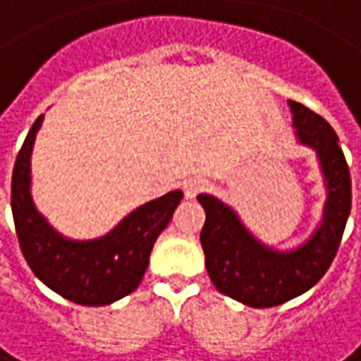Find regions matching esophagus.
<instances>
[{"instance_id": "esophagus-1", "label": "esophagus", "mask_w": 361, "mask_h": 361, "mask_svg": "<svg viewBox=\"0 0 361 361\" xmlns=\"http://www.w3.org/2000/svg\"><path fill=\"white\" fill-rule=\"evenodd\" d=\"M205 185H207V183H205V178H201V176H193V178L185 180L183 189H185V195H187L189 199H193V197H197V195L205 189Z\"/></svg>"}]
</instances>
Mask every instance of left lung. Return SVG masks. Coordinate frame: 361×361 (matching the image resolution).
I'll return each mask as SVG.
<instances>
[{"label":"left lung","instance_id":"8db88e82","mask_svg":"<svg viewBox=\"0 0 361 361\" xmlns=\"http://www.w3.org/2000/svg\"><path fill=\"white\" fill-rule=\"evenodd\" d=\"M296 140L317 152L324 176L326 201L319 228L292 250L263 245L238 214L214 195L201 193L205 209L201 246L205 269L218 292L252 308L279 306L308 292L331 267L351 212V178L339 137L321 115L288 100Z\"/></svg>","mask_w":361,"mask_h":361}]
</instances>
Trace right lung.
I'll return each instance as SVG.
<instances>
[{
    "label": "right lung",
    "instance_id": "1",
    "mask_svg": "<svg viewBox=\"0 0 361 361\" xmlns=\"http://www.w3.org/2000/svg\"><path fill=\"white\" fill-rule=\"evenodd\" d=\"M44 115L28 131L12 174V214L26 263L40 281L69 302L104 306L142 283L156 238L168 226L183 191L147 201L94 240H71L40 214L30 195V156Z\"/></svg>",
    "mask_w": 361,
    "mask_h": 361
}]
</instances>
